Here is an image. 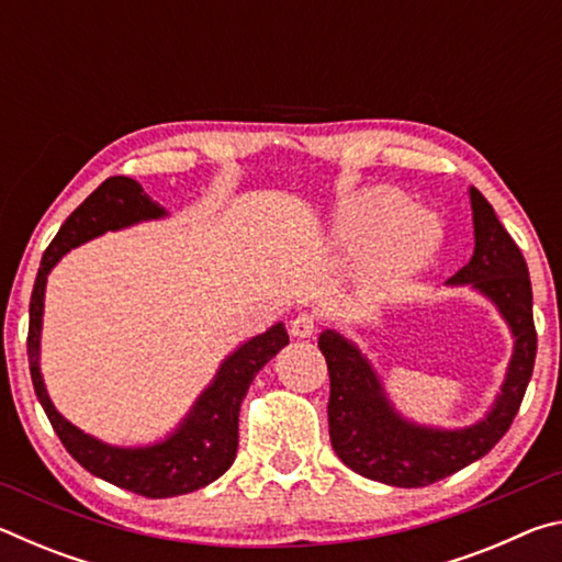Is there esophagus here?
I'll use <instances>...</instances> for the list:
<instances>
[{
	"label": "esophagus",
	"instance_id": "obj_1",
	"mask_svg": "<svg viewBox=\"0 0 562 562\" xmlns=\"http://www.w3.org/2000/svg\"><path fill=\"white\" fill-rule=\"evenodd\" d=\"M317 329V319L315 315H310V312H300V315H294L290 322V335L297 337V339H307L315 335Z\"/></svg>",
	"mask_w": 562,
	"mask_h": 562
}]
</instances>
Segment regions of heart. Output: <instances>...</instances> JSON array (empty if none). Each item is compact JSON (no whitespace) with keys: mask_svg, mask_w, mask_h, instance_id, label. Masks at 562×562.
Segmentation results:
<instances>
[{"mask_svg":"<svg viewBox=\"0 0 562 562\" xmlns=\"http://www.w3.org/2000/svg\"><path fill=\"white\" fill-rule=\"evenodd\" d=\"M329 240L341 252H359L355 280L367 294L402 292L431 268L443 243L439 215L408 205L402 190L361 188L331 213Z\"/></svg>","mask_w":562,"mask_h":562,"instance_id":"heart-1","label":"heart"}]
</instances>
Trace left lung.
I'll use <instances>...</instances> for the list:
<instances>
[{"instance_id": "8db88e82", "label": "left lung", "mask_w": 562, "mask_h": 562, "mask_svg": "<svg viewBox=\"0 0 562 562\" xmlns=\"http://www.w3.org/2000/svg\"><path fill=\"white\" fill-rule=\"evenodd\" d=\"M473 255L446 288H469L488 300L506 322L513 351L498 394L481 418L465 426L418 424L398 412L372 359L337 329L319 331L329 369V439L351 471L396 488H422L479 461L496 446L518 414L532 364L536 325L528 265L501 225L493 205L473 186Z\"/></svg>"}]
</instances>
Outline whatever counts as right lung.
Segmentation results:
<instances>
[{
    "label": "right lung",
    "instance_id": "right-lung-1",
    "mask_svg": "<svg viewBox=\"0 0 562 562\" xmlns=\"http://www.w3.org/2000/svg\"><path fill=\"white\" fill-rule=\"evenodd\" d=\"M170 213L156 203L136 180L113 176L93 190L76 211L66 217L59 233L46 247L42 268L36 272L32 302H30V372L34 392L56 436L83 469L113 483V486L138 493L146 498H173L183 493L205 488L207 483L231 469L237 453V418L240 404L250 389L255 374L290 345L288 329L274 322L262 335H255L237 345L227 355L215 376L211 379L186 416L156 441L121 446L101 441L74 426L59 414L42 374V325H44V294L49 272L66 252L106 233H119L126 227L164 221Z\"/></svg>",
    "mask_w": 562,
    "mask_h": 562
}]
</instances>
